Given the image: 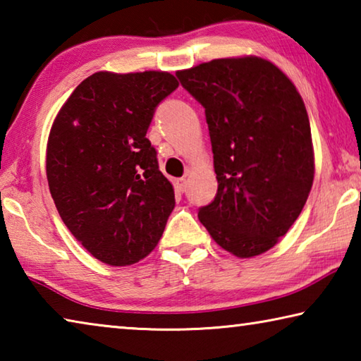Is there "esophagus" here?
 I'll return each mask as SVG.
<instances>
[{
    "instance_id": "obj_1",
    "label": "esophagus",
    "mask_w": 361,
    "mask_h": 361,
    "mask_svg": "<svg viewBox=\"0 0 361 361\" xmlns=\"http://www.w3.org/2000/svg\"><path fill=\"white\" fill-rule=\"evenodd\" d=\"M175 188L178 192H185L186 191V180L185 178L175 180Z\"/></svg>"
}]
</instances>
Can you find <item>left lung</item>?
Masks as SVG:
<instances>
[{
	"mask_svg": "<svg viewBox=\"0 0 361 361\" xmlns=\"http://www.w3.org/2000/svg\"><path fill=\"white\" fill-rule=\"evenodd\" d=\"M205 108L218 191L197 216L226 252L252 258L272 248L301 213L314 181L309 116L276 65L216 59L176 71Z\"/></svg>",
	"mask_w": 361,
	"mask_h": 361,
	"instance_id": "obj_1",
	"label": "left lung"
}]
</instances>
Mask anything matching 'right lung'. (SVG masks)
Returning a JSON list of instances; mask_svg holds the SVG:
<instances>
[{"label":"right lung","instance_id":"right-lung-1","mask_svg":"<svg viewBox=\"0 0 361 361\" xmlns=\"http://www.w3.org/2000/svg\"><path fill=\"white\" fill-rule=\"evenodd\" d=\"M176 87L166 71L94 73L73 90L49 133L46 172L59 215L109 266L148 256L175 207L146 132Z\"/></svg>","mask_w":361,"mask_h":361}]
</instances>
